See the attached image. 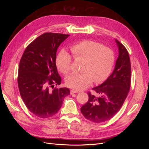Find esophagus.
Returning a JSON list of instances; mask_svg holds the SVG:
<instances>
[{
    "instance_id": "esophagus-1",
    "label": "esophagus",
    "mask_w": 149,
    "mask_h": 149,
    "mask_svg": "<svg viewBox=\"0 0 149 149\" xmlns=\"http://www.w3.org/2000/svg\"><path fill=\"white\" fill-rule=\"evenodd\" d=\"M70 94H73V93H78V92H79V91H76V90H74V89H72V90H71L70 91Z\"/></svg>"
}]
</instances>
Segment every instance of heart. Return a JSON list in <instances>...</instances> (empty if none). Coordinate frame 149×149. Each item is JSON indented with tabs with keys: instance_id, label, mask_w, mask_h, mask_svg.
<instances>
[{
	"instance_id": "b5f03b06",
	"label": "heart",
	"mask_w": 149,
	"mask_h": 149,
	"mask_svg": "<svg viewBox=\"0 0 149 149\" xmlns=\"http://www.w3.org/2000/svg\"><path fill=\"white\" fill-rule=\"evenodd\" d=\"M75 60H83L81 73H71L66 78V84L77 91L89 87L94 80L100 83L110 74L114 61L113 51L109 47L91 40H83L70 48ZM72 58L65 49L57 54L56 63L57 68L64 74H68L70 68Z\"/></svg>"
}]
</instances>
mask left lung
Masks as SVG:
<instances>
[{"mask_svg":"<svg viewBox=\"0 0 149 149\" xmlns=\"http://www.w3.org/2000/svg\"><path fill=\"white\" fill-rule=\"evenodd\" d=\"M118 57L113 72L100 86L92 88L97 96L88 92V102L81 108L83 116L93 123L111 119L126 100L130 87L131 65L129 55L124 46L115 39Z\"/></svg>","mask_w":149,"mask_h":149,"instance_id":"8db88e82","label":"left lung"}]
</instances>
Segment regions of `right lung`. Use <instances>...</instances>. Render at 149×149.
Wrapping results in <instances>:
<instances>
[{
    "mask_svg": "<svg viewBox=\"0 0 149 149\" xmlns=\"http://www.w3.org/2000/svg\"><path fill=\"white\" fill-rule=\"evenodd\" d=\"M69 36L42 34L27 46L20 61L17 81L20 96L29 111L39 118L56 114L70 94L67 88H54L61 81L56 63L57 49Z\"/></svg>",
    "mask_w": 149,
    "mask_h": 149,
    "instance_id": "add662e5",
    "label": "right lung"
}]
</instances>
